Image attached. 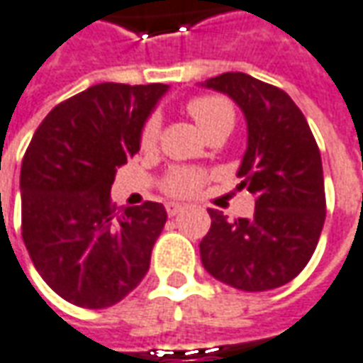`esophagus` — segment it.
Wrapping results in <instances>:
<instances>
[{"label": "esophagus", "mask_w": 363, "mask_h": 363, "mask_svg": "<svg viewBox=\"0 0 363 363\" xmlns=\"http://www.w3.org/2000/svg\"><path fill=\"white\" fill-rule=\"evenodd\" d=\"M166 211H167V215H169V217H176L179 211H184V206H179V203H176V201H167Z\"/></svg>", "instance_id": "1"}]
</instances>
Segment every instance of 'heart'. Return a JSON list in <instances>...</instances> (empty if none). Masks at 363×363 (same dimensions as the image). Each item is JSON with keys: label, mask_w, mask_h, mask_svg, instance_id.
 Masks as SVG:
<instances>
[{"label": "heart", "mask_w": 363, "mask_h": 363, "mask_svg": "<svg viewBox=\"0 0 363 363\" xmlns=\"http://www.w3.org/2000/svg\"><path fill=\"white\" fill-rule=\"evenodd\" d=\"M187 112L196 120L199 130L206 134V138L217 134H229L235 126V110L231 102L221 94H201L187 102ZM160 122L157 118H150L140 132L142 148H152L156 144ZM203 184V174L189 169V167H176L167 174L164 187L172 196H191Z\"/></svg>", "instance_id": "heart-1"}]
</instances>
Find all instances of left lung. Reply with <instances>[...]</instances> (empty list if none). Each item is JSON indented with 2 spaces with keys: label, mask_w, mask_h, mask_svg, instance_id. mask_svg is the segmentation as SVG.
I'll list each match as a JSON object with an SVG mask.
<instances>
[{
  "label": "left lung",
  "mask_w": 363,
  "mask_h": 363,
  "mask_svg": "<svg viewBox=\"0 0 363 363\" xmlns=\"http://www.w3.org/2000/svg\"><path fill=\"white\" fill-rule=\"evenodd\" d=\"M203 86L231 96L247 120L237 176L255 196L251 219L207 209L199 243L206 271L233 289L261 292L291 282L311 261L326 219L322 160L301 108L281 89L245 72H223Z\"/></svg>",
  "instance_id": "8db88e82"
}]
</instances>
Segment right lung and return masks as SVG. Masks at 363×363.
<instances>
[{"instance_id":"obj_1","label":"right lung","mask_w":363,"mask_h":363,"mask_svg":"<svg viewBox=\"0 0 363 363\" xmlns=\"http://www.w3.org/2000/svg\"><path fill=\"white\" fill-rule=\"evenodd\" d=\"M167 84L101 82L45 116L21 164V235L37 272L82 308L120 302L146 277L166 225L162 203H110L116 167L140 150V132Z\"/></svg>"}]
</instances>
